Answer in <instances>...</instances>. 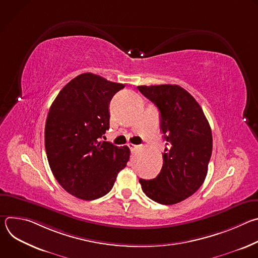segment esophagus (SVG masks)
Here are the masks:
<instances>
[{
  "mask_svg": "<svg viewBox=\"0 0 258 258\" xmlns=\"http://www.w3.org/2000/svg\"><path fill=\"white\" fill-rule=\"evenodd\" d=\"M127 147H128V148L131 149V151L133 152V151H135L137 148H138V146L137 145H134V144H132V143H128L127 144Z\"/></svg>",
  "mask_w": 258,
  "mask_h": 258,
  "instance_id": "obj_1",
  "label": "esophagus"
}]
</instances>
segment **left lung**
<instances>
[{
	"label": "left lung",
	"mask_w": 258,
	"mask_h": 258,
	"mask_svg": "<svg viewBox=\"0 0 258 258\" xmlns=\"http://www.w3.org/2000/svg\"><path fill=\"white\" fill-rule=\"evenodd\" d=\"M139 91L160 112V128L167 148L163 165L153 179L139 181L153 201L171 205L192 196L204 182L212 153V134L194 97L176 85L140 86Z\"/></svg>",
	"instance_id": "obj_1"
}]
</instances>
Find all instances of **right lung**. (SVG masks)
Returning <instances> with one entry per match:
<instances>
[{"instance_id": "1", "label": "right lung", "mask_w": 258, "mask_h": 258, "mask_svg": "<svg viewBox=\"0 0 258 258\" xmlns=\"http://www.w3.org/2000/svg\"><path fill=\"white\" fill-rule=\"evenodd\" d=\"M124 85L88 72L71 80L49 110L45 147L50 168L69 194L95 200L112 189L130 159L127 146L100 141L109 130V104Z\"/></svg>"}]
</instances>
